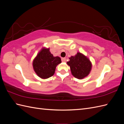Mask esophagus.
Wrapping results in <instances>:
<instances>
[{"instance_id": "esophagus-1", "label": "esophagus", "mask_w": 124, "mask_h": 124, "mask_svg": "<svg viewBox=\"0 0 124 124\" xmlns=\"http://www.w3.org/2000/svg\"><path fill=\"white\" fill-rule=\"evenodd\" d=\"M62 62H66V59L65 58H62Z\"/></svg>"}]
</instances>
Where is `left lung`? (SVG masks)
<instances>
[{
	"instance_id": "obj_1",
	"label": "left lung",
	"mask_w": 124,
	"mask_h": 124,
	"mask_svg": "<svg viewBox=\"0 0 124 124\" xmlns=\"http://www.w3.org/2000/svg\"><path fill=\"white\" fill-rule=\"evenodd\" d=\"M67 62L70 67L71 73L78 79H82L87 77L92 69V63L85 55L78 52L74 56L69 58Z\"/></svg>"
}]
</instances>
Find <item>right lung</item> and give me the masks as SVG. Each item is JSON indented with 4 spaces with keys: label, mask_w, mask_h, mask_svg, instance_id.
Here are the masks:
<instances>
[{
    "label": "right lung",
    "mask_w": 124,
    "mask_h": 124,
    "mask_svg": "<svg viewBox=\"0 0 124 124\" xmlns=\"http://www.w3.org/2000/svg\"><path fill=\"white\" fill-rule=\"evenodd\" d=\"M61 62V58L53 56L49 48H43L33 61L32 66L37 76L46 79L53 76L56 66Z\"/></svg>",
    "instance_id": "1"
}]
</instances>
